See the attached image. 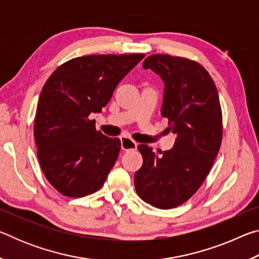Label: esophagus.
Wrapping results in <instances>:
<instances>
[{"instance_id": "1", "label": "esophagus", "mask_w": 259, "mask_h": 259, "mask_svg": "<svg viewBox=\"0 0 259 259\" xmlns=\"http://www.w3.org/2000/svg\"><path fill=\"white\" fill-rule=\"evenodd\" d=\"M121 139V147L123 151H131V150H136L137 148L138 144L135 142V140L131 139L128 136H122L120 138Z\"/></svg>"}]
</instances>
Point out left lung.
Segmentation results:
<instances>
[{
    "label": "left lung",
    "instance_id": "left-lung-1",
    "mask_svg": "<svg viewBox=\"0 0 259 259\" xmlns=\"http://www.w3.org/2000/svg\"><path fill=\"white\" fill-rule=\"evenodd\" d=\"M143 68L164 82L161 115L177 138L162 155L148 145L138 146L144 161L135 174V187L146 203L171 209L186 202L211 169L223 138L221 103L210 74L194 60L152 55Z\"/></svg>",
    "mask_w": 259,
    "mask_h": 259
}]
</instances>
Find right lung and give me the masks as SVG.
I'll use <instances>...</instances> for the list:
<instances>
[{"mask_svg":"<svg viewBox=\"0 0 259 259\" xmlns=\"http://www.w3.org/2000/svg\"><path fill=\"white\" fill-rule=\"evenodd\" d=\"M145 55H91L60 65L38 98L34 137L41 169L65 196L82 198L102 188L121 148L119 138L96 130L119 82Z\"/></svg>","mask_w":259,"mask_h":259,"instance_id":"1","label":"right lung"}]
</instances>
